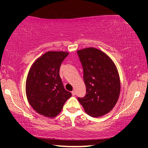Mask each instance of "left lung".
I'll list each match as a JSON object with an SVG mask.
<instances>
[{"instance_id": "left-lung-1", "label": "left lung", "mask_w": 148, "mask_h": 148, "mask_svg": "<svg viewBox=\"0 0 148 148\" xmlns=\"http://www.w3.org/2000/svg\"><path fill=\"white\" fill-rule=\"evenodd\" d=\"M66 56L64 52H46L36 60L28 73L25 88L28 102L43 116H57L72 96L64 89L59 75L60 65Z\"/></svg>"}]
</instances>
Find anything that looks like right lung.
Returning <instances> with one entry per match:
<instances>
[{
	"mask_svg": "<svg viewBox=\"0 0 148 148\" xmlns=\"http://www.w3.org/2000/svg\"><path fill=\"white\" fill-rule=\"evenodd\" d=\"M93 48L79 50L84 71L86 96L77 98L87 114L99 117L107 114L118 101L121 90L116 69L107 58H101Z\"/></svg>",
	"mask_w": 148,
	"mask_h": 148,
	"instance_id": "right-lung-1",
	"label": "right lung"
}]
</instances>
